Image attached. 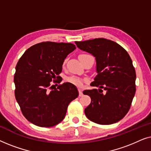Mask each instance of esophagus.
Listing matches in <instances>:
<instances>
[{
  "label": "esophagus",
  "mask_w": 151,
  "mask_h": 151,
  "mask_svg": "<svg viewBox=\"0 0 151 151\" xmlns=\"http://www.w3.org/2000/svg\"><path fill=\"white\" fill-rule=\"evenodd\" d=\"M78 91H79V96H83V93H82V88H78Z\"/></svg>",
  "instance_id": "esophagus-1"
}]
</instances>
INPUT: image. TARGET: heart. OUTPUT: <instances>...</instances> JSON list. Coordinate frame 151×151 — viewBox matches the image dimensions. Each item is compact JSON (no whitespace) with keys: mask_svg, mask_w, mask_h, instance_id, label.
<instances>
[{"mask_svg":"<svg viewBox=\"0 0 151 151\" xmlns=\"http://www.w3.org/2000/svg\"><path fill=\"white\" fill-rule=\"evenodd\" d=\"M67 81L68 82H69V83L73 84L74 85L78 86H82V80L80 77H78V76H70V77H68L67 78Z\"/></svg>","mask_w":151,"mask_h":151,"instance_id":"b5f03b06","label":"heart"}]
</instances>
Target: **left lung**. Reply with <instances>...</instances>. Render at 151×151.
Here are the masks:
<instances>
[{"instance_id": "1", "label": "left lung", "mask_w": 151, "mask_h": 151, "mask_svg": "<svg viewBox=\"0 0 151 151\" xmlns=\"http://www.w3.org/2000/svg\"><path fill=\"white\" fill-rule=\"evenodd\" d=\"M75 43L82 51L93 55L96 61L98 75L91 86L98 89L83 91L91 99L84 109L86 117L99 124L117 122L129 111L135 93L136 73L131 57L122 47L106 38Z\"/></svg>"}]
</instances>
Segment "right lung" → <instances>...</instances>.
Wrapping results in <instances>:
<instances>
[{
	"label": "right lung",
	"instance_id": "add662e5",
	"mask_svg": "<svg viewBox=\"0 0 151 151\" xmlns=\"http://www.w3.org/2000/svg\"><path fill=\"white\" fill-rule=\"evenodd\" d=\"M75 49L71 43L43 42L27 49L18 60L14 80L16 100L25 118L34 124L51 127L61 122L69 103L79 95L69 82L53 90L54 85L50 86L52 80L60 78L58 76L65 59Z\"/></svg>",
	"mask_w": 151,
	"mask_h": 151
}]
</instances>
